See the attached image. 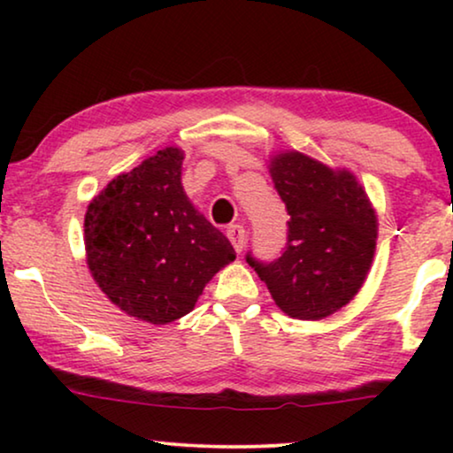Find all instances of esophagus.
<instances>
[{
    "label": "esophagus",
    "mask_w": 453,
    "mask_h": 453,
    "mask_svg": "<svg viewBox=\"0 0 453 453\" xmlns=\"http://www.w3.org/2000/svg\"><path fill=\"white\" fill-rule=\"evenodd\" d=\"M226 237L233 243L234 251H237V253L243 251V247H245V228L243 226H241V225H231V226L226 228Z\"/></svg>",
    "instance_id": "34e87169"
}]
</instances>
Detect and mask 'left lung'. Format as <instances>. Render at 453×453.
I'll return each instance as SVG.
<instances>
[{
	"label": "left lung",
	"mask_w": 453,
	"mask_h": 453,
	"mask_svg": "<svg viewBox=\"0 0 453 453\" xmlns=\"http://www.w3.org/2000/svg\"><path fill=\"white\" fill-rule=\"evenodd\" d=\"M270 175L290 216L282 256H247L272 299L296 319H324L363 287L377 241V216L357 177L301 152H280Z\"/></svg>",
	"instance_id": "obj_1"
}]
</instances>
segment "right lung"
I'll return each mask as SVG.
<instances>
[{
    "label": "right lung",
    "instance_id": "right-lung-1",
    "mask_svg": "<svg viewBox=\"0 0 453 453\" xmlns=\"http://www.w3.org/2000/svg\"><path fill=\"white\" fill-rule=\"evenodd\" d=\"M183 150L163 148L109 181L84 216L86 262L121 311L171 324L196 307L234 250L181 185Z\"/></svg>",
    "mask_w": 453,
    "mask_h": 453
}]
</instances>
